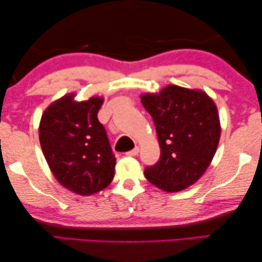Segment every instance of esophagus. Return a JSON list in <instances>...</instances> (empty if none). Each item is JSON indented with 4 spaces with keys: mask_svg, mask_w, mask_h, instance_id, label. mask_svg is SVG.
<instances>
[{
    "mask_svg": "<svg viewBox=\"0 0 262 262\" xmlns=\"http://www.w3.org/2000/svg\"><path fill=\"white\" fill-rule=\"evenodd\" d=\"M138 153H139V148L138 147H135L134 149H131V151L126 152V156H128V157H136Z\"/></svg>",
    "mask_w": 262,
    "mask_h": 262,
    "instance_id": "obj_1",
    "label": "esophagus"
}]
</instances>
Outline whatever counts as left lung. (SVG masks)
Listing matches in <instances>:
<instances>
[{"instance_id":"left-lung-1","label":"left lung","mask_w":262,"mask_h":262,"mask_svg":"<svg viewBox=\"0 0 262 262\" xmlns=\"http://www.w3.org/2000/svg\"><path fill=\"white\" fill-rule=\"evenodd\" d=\"M140 98L161 148L159 161L145 168V177L165 191L186 189L202 177L216 153L221 137L216 104L202 91L173 84Z\"/></svg>"}]
</instances>
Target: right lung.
I'll return each instance as SVG.
<instances>
[{"mask_svg": "<svg viewBox=\"0 0 262 262\" xmlns=\"http://www.w3.org/2000/svg\"><path fill=\"white\" fill-rule=\"evenodd\" d=\"M102 97L75 102L73 94L42 114L40 146L55 179L79 195H92L113 181L116 158L105 128L98 122Z\"/></svg>", "mask_w": 262, "mask_h": 262, "instance_id": "right-lung-1", "label": "right lung"}]
</instances>
